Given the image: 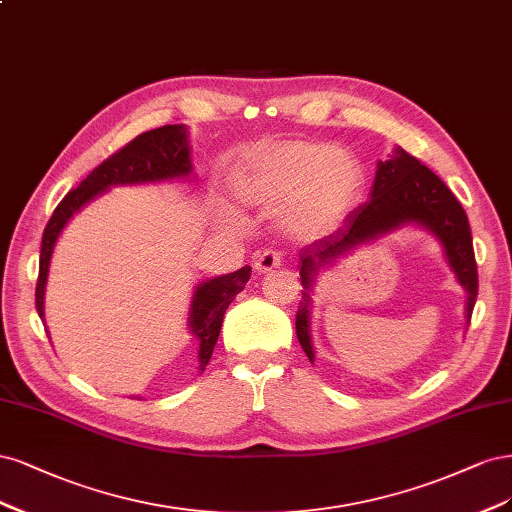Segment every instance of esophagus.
<instances>
[{
    "label": "esophagus",
    "instance_id": "obj_1",
    "mask_svg": "<svg viewBox=\"0 0 512 512\" xmlns=\"http://www.w3.org/2000/svg\"><path fill=\"white\" fill-rule=\"evenodd\" d=\"M280 263H283V253L276 251V249H266V251L257 255L255 268L259 272H272L274 268H280Z\"/></svg>",
    "mask_w": 512,
    "mask_h": 512
}]
</instances>
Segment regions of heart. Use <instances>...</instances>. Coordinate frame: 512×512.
<instances>
[{
    "mask_svg": "<svg viewBox=\"0 0 512 512\" xmlns=\"http://www.w3.org/2000/svg\"><path fill=\"white\" fill-rule=\"evenodd\" d=\"M244 200L261 208H289L300 229H327L349 212L359 195L357 161L334 146L283 140L246 155L236 174Z\"/></svg>",
    "mask_w": 512,
    "mask_h": 512,
    "instance_id": "heart-1",
    "label": "heart"
}]
</instances>
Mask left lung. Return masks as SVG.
Wrapping results in <instances>:
<instances>
[{
    "label": "left lung",
    "mask_w": 512,
    "mask_h": 512,
    "mask_svg": "<svg viewBox=\"0 0 512 512\" xmlns=\"http://www.w3.org/2000/svg\"><path fill=\"white\" fill-rule=\"evenodd\" d=\"M419 223L440 238L459 285L466 289V319L470 323L478 295V272L472 249V234L466 210L442 180L419 159L402 148L387 161H378L370 200L346 214L340 229L332 236L304 246L300 255L302 302L295 315V334L308 359H315L310 342V287L319 268L346 255L357 246L381 238L402 225Z\"/></svg>",
    "instance_id": "1"
}]
</instances>
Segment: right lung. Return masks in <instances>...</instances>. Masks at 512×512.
<instances>
[{
  "label": "right lung",
  "instance_id": "obj_1",
  "mask_svg": "<svg viewBox=\"0 0 512 512\" xmlns=\"http://www.w3.org/2000/svg\"><path fill=\"white\" fill-rule=\"evenodd\" d=\"M191 174L189 144L183 125H163L151 131H144L138 138L119 148L104 163H100L82 183L63 197L55 208L53 217L48 219L42 249H40V274L36 285V310L44 319V287L48 278V263L55 249V242L74 212H78L95 195H100L114 185L134 183H155V180L180 178ZM251 278V266H244L238 272L210 278L195 289L191 302L189 325L193 336L200 340V370L208 366L214 344L219 340L223 315L227 306L234 302L236 295L244 289Z\"/></svg>",
  "mask_w": 512,
  "mask_h": 512
}]
</instances>
